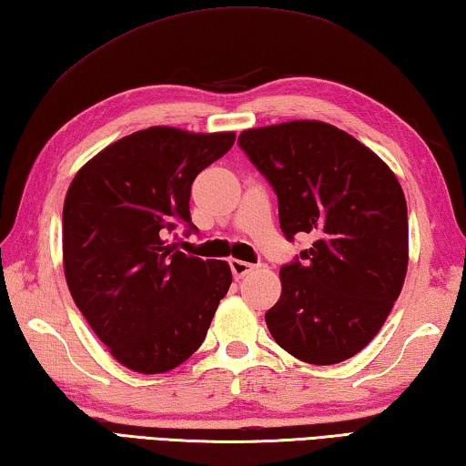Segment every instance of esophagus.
Masks as SVG:
<instances>
[{
    "label": "esophagus",
    "instance_id": "1",
    "mask_svg": "<svg viewBox=\"0 0 466 466\" xmlns=\"http://www.w3.org/2000/svg\"><path fill=\"white\" fill-rule=\"evenodd\" d=\"M228 266H231V272H233V276L238 280L243 279V276H246L248 272L254 270V266L248 264V262H243V259H231V262H228Z\"/></svg>",
    "mask_w": 466,
    "mask_h": 466
}]
</instances>
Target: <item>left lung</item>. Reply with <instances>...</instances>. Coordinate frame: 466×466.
<instances>
[{
    "mask_svg": "<svg viewBox=\"0 0 466 466\" xmlns=\"http://www.w3.org/2000/svg\"><path fill=\"white\" fill-rule=\"evenodd\" d=\"M238 143L279 196L284 238H313L280 268L268 329L299 360L344 362L377 336L403 287L401 186L369 147L319 120L243 130Z\"/></svg>",
    "mask_w": 466,
    "mask_h": 466,
    "instance_id": "1",
    "label": "left lung"
}]
</instances>
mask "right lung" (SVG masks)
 Masks as SVG:
<instances>
[{
	"mask_svg": "<svg viewBox=\"0 0 466 466\" xmlns=\"http://www.w3.org/2000/svg\"><path fill=\"white\" fill-rule=\"evenodd\" d=\"M233 143L235 133L151 127L106 147L73 177L65 279L89 328L130 370L159 374L186 362L231 287L227 262L187 256L169 235L198 231L192 182Z\"/></svg>",
	"mask_w": 466,
	"mask_h": 466,
	"instance_id": "1",
	"label": "right lung"
}]
</instances>
